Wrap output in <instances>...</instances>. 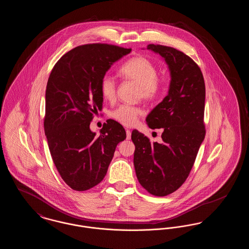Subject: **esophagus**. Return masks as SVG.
Here are the masks:
<instances>
[{
  "instance_id": "1",
  "label": "esophagus",
  "mask_w": 249,
  "mask_h": 249,
  "mask_svg": "<svg viewBox=\"0 0 249 249\" xmlns=\"http://www.w3.org/2000/svg\"><path fill=\"white\" fill-rule=\"evenodd\" d=\"M126 134H127V139L130 140L131 137V131L130 130H126Z\"/></svg>"
}]
</instances>
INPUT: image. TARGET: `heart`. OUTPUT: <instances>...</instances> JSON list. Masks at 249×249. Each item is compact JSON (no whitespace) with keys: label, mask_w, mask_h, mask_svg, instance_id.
<instances>
[{"label":"heart","mask_w":249,"mask_h":249,"mask_svg":"<svg viewBox=\"0 0 249 249\" xmlns=\"http://www.w3.org/2000/svg\"><path fill=\"white\" fill-rule=\"evenodd\" d=\"M120 73L128 80L139 86V95L146 102L158 99L163 89V82L158 77V69L143 56H136L128 59L121 67ZM101 93L108 101L116 97L117 82L110 74H105L100 82ZM142 111L138 107L120 106L112 112V118L124 126L134 125L141 117Z\"/></svg>","instance_id":"b5f03b06"}]
</instances>
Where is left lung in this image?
Listing matches in <instances>:
<instances>
[{
	"label": "left lung",
	"mask_w": 249,
	"mask_h": 249,
	"mask_svg": "<svg viewBox=\"0 0 249 249\" xmlns=\"http://www.w3.org/2000/svg\"><path fill=\"white\" fill-rule=\"evenodd\" d=\"M165 59L171 73L168 95L146 117L149 128L163 129L162 142L132 130L133 163L143 189L155 196L178 190L189 177L205 136V84L198 64L171 47L147 46Z\"/></svg>",
	"instance_id": "8db88e82"
}]
</instances>
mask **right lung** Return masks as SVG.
Here are the masks:
<instances>
[{
	"mask_svg": "<svg viewBox=\"0 0 249 249\" xmlns=\"http://www.w3.org/2000/svg\"><path fill=\"white\" fill-rule=\"evenodd\" d=\"M130 51L108 44L79 46L64 54L50 72L44 128L54 164L71 190L84 191L98 185L118 143L126 139V131L116 120L108 119L97 137L89 125L103 107L102 77Z\"/></svg>",
	"mask_w": 249,
	"mask_h": 249,
	"instance_id": "1",
	"label": "right lung"
}]
</instances>
